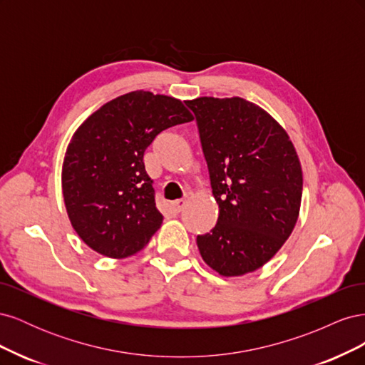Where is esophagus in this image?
Returning a JSON list of instances; mask_svg holds the SVG:
<instances>
[{
	"label": "esophagus",
	"mask_w": 365,
	"mask_h": 365,
	"mask_svg": "<svg viewBox=\"0 0 365 365\" xmlns=\"http://www.w3.org/2000/svg\"><path fill=\"white\" fill-rule=\"evenodd\" d=\"M185 207V200H178L170 204V212L173 215H180L182 212V208Z\"/></svg>",
	"instance_id": "esophagus-1"
}]
</instances>
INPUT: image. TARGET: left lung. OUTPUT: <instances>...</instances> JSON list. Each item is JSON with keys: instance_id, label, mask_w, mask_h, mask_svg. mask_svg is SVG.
<instances>
[{"instance_id": "obj_1", "label": "left lung", "mask_w": 365, "mask_h": 365, "mask_svg": "<svg viewBox=\"0 0 365 365\" xmlns=\"http://www.w3.org/2000/svg\"><path fill=\"white\" fill-rule=\"evenodd\" d=\"M195 114L217 224L196 237L204 262L220 275L263 267L292 233L303 175L284 129L240 97L185 102Z\"/></svg>"}]
</instances>
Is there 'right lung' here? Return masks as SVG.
I'll return each mask as SVG.
<instances>
[{
	"mask_svg": "<svg viewBox=\"0 0 365 365\" xmlns=\"http://www.w3.org/2000/svg\"><path fill=\"white\" fill-rule=\"evenodd\" d=\"M193 117L181 101L132 91L103 105L74 132L62 168V192L76 233L106 257L123 259L161 227L143 155L164 129Z\"/></svg>",
	"mask_w": 365,
	"mask_h": 365,
	"instance_id": "right-lung-1",
	"label": "right lung"
}]
</instances>
